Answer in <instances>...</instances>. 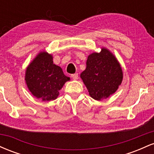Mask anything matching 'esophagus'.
<instances>
[{
  "label": "esophagus",
  "mask_w": 154,
  "mask_h": 154,
  "mask_svg": "<svg viewBox=\"0 0 154 154\" xmlns=\"http://www.w3.org/2000/svg\"><path fill=\"white\" fill-rule=\"evenodd\" d=\"M71 77H72V79H78V74H77V73L73 74V75H71Z\"/></svg>",
  "instance_id": "obj_1"
}]
</instances>
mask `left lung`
<instances>
[{"instance_id": "left-lung-1", "label": "left lung", "mask_w": 154, "mask_h": 154, "mask_svg": "<svg viewBox=\"0 0 154 154\" xmlns=\"http://www.w3.org/2000/svg\"><path fill=\"white\" fill-rule=\"evenodd\" d=\"M89 95L97 100L107 98L121 85L123 72L117 59L108 49L89 55L86 69L80 75Z\"/></svg>"}]
</instances>
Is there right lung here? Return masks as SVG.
<instances>
[{"mask_svg":"<svg viewBox=\"0 0 154 154\" xmlns=\"http://www.w3.org/2000/svg\"><path fill=\"white\" fill-rule=\"evenodd\" d=\"M70 79L61 67L54 64L52 55L40 52L29 63L25 72V81L32 94L42 100L57 98L59 91Z\"/></svg>","mask_w":154,"mask_h":154,"instance_id":"add662e5","label":"right lung"}]
</instances>
